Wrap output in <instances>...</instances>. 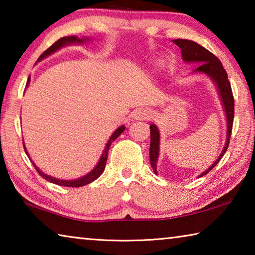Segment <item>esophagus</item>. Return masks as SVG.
Masks as SVG:
<instances>
[{
  "label": "esophagus",
  "mask_w": 255,
  "mask_h": 255,
  "mask_svg": "<svg viewBox=\"0 0 255 255\" xmlns=\"http://www.w3.org/2000/svg\"><path fill=\"white\" fill-rule=\"evenodd\" d=\"M152 111L149 109H146V108H140V109L136 110L133 112V119L137 120V122H140V120H147L152 118Z\"/></svg>",
  "instance_id": "obj_1"
}]
</instances>
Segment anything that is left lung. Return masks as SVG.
<instances>
[{"label": "left lung", "instance_id": "8db88e82", "mask_svg": "<svg viewBox=\"0 0 255 255\" xmlns=\"http://www.w3.org/2000/svg\"><path fill=\"white\" fill-rule=\"evenodd\" d=\"M174 44L180 47L181 54H182V59L185 63H196L200 64L193 73H201L209 77V79L214 82V84L217 88V91L221 97V101L225 111L226 116V123H227V136H226V143L224 148L222 150L221 155L218 158L216 159L214 164L207 169L205 172L199 176L206 175L208 172L214 169L222 157L225 154L226 149L230 144V138L232 135V128H233V119H234V98H233L231 83L228 81L227 73L225 68L223 67V64L214 54H211L209 50H207L204 47L200 46L197 42L192 40L187 39H174ZM150 129V145H149V159H150V165L153 167V171L155 174H157L156 170V164L158 161V155H159V130L156 125L152 124L149 126Z\"/></svg>", "mask_w": 255, "mask_h": 255}]
</instances>
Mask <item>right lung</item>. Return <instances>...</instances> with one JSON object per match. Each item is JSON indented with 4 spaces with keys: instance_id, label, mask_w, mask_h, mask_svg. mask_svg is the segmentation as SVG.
I'll list each match as a JSON object with an SVG mask.
<instances>
[{
    "instance_id": "right-lung-1",
    "label": "right lung",
    "mask_w": 255,
    "mask_h": 255,
    "mask_svg": "<svg viewBox=\"0 0 255 255\" xmlns=\"http://www.w3.org/2000/svg\"><path fill=\"white\" fill-rule=\"evenodd\" d=\"M89 40L90 39H89L88 37L79 38L77 36H68V37L60 38V39H58L57 41L55 42L54 45H51L48 49H47L46 51H44V53L40 55V57L38 58V62H40V60H42V59L46 58V57H48V56H50L51 54L56 53V51L59 50L60 48H63V47L68 46V45H73V44H84L85 41H89ZM29 81H30V76H29V79H28L27 86L29 85ZM125 128H126L125 126H120V127H118L117 129H116V130L114 131V133H112L111 137L109 138V140L107 141V145H106V147H105V150H103V153L101 155L100 159H99V162H98V164L96 165V167H94L92 171H90L88 174H85L84 176H82V178L75 179V180H60V179L54 178V176H50L48 174H45L44 172L38 169V167L36 166V164H34L32 162V159L30 158L24 144H23V147H24L25 153H27V155H28V157L30 158V161H31V163L33 164L34 169L37 170L38 173H39L45 180L49 181V182H51V183H55V184H58V185H63V187H72V188L83 187V185H86V184L93 182L94 180H97L99 176H100L103 173V171H105V169H106V163H107V158H108V152H109V148H110V146L112 144V141H114L115 139H117V138L120 135H122V132L125 130Z\"/></svg>"
}]
</instances>
